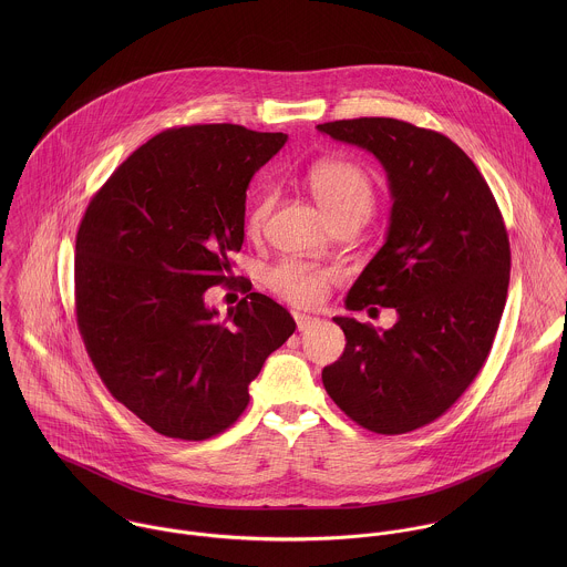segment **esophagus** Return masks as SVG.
I'll use <instances>...</instances> for the list:
<instances>
[{
  "label": "esophagus",
  "instance_id": "obj_1",
  "mask_svg": "<svg viewBox=\"0 0 567 567\" xmlns=\"http://www.w3.org/2000/svg\"><path fill=\"white\" fill-rule=\"evenodd\" d=\"M292 317H295V323H297L299 331H306V329H310V327L319 323L317 317H310V315H303V312H295Z\"/></svg>",
  "mask_w": 567,
  "mask_h": 567
}]
</instances>
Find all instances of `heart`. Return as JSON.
Wrapping results in <instances>:
<instances>
[{
	"instance_id": "obj_1",
	"label": "heart",
	"mask_w": 567,
	"mask_h": 567,
	"mask_svg": "<svg viewBox=\"0 0 567 567\" xmlns=\"http://www.w3.org/2000/svg\"><path fill=\"white\" fill-rule=\"evenodd\" d=\"M308 185L323 207L324 214L333 220L344 216H369L375 205V185L371 174L360 163L349 159H323L308 169ZM272 209V192H261L248 214L246 234L257 236ZM336 279L331 268L317 266L301 259H281L272 264L264 284L272 295L292 306H319L324 299L327 286Z\"/></svg>"
}]
</instances>
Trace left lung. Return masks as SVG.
Masks as SVG:
<instances>
[{"mask_svg": "<svg viewBox=\"0 0 567 567\" xmlns=\"http://www.w3.org/2000/svg\"><path fill=\"white\" fill-rule=\"evenodd\" d=\"M317 128L386 169L389 236L344 303L398 310L391 329L333 319L347 344L323 369L324 391L358 425L405 434L447 412L481 373L506 303L508 234L485 176L450 137L393 117Z\"/></svg>", "mask_w": 567, "mask_h": 567, "instance_id": "8db88e82", "label": "left lung"}]
</instances>
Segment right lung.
I'll return each mask as SVG.
<instances>
[{"mask_svg": "<svg viewBox=\"0 0 567 567\" xmlns=\"http://www.w3.org/2000/svg\"><path fill=\"white\" fill-rule=\"evenodd\" d=\"M286 140L238 124L167 128L109 176L82 216L74 281L84 349L109 393L163 436L205 441L234 425L248 384L297 327L248 279L225 319L205 306L207 288L234 279L246 187Z\"/></svg>", "mask_w": 567, "mask_h": 567, "instance_id": "1", "label": "right lung"}]
</instances>
